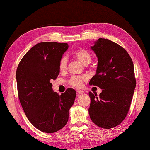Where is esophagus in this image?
<instances>
[{
    "mask_svg": "<svg viewBox=\"0 0 150 150\" xmlns=\"http://www.w3.org/2000/svg\"><path fill=\"white\" fill-rule=\"evenodd\" d=\"M84 93V91H82V90H77V93L78 95H80V94H83Z\"/></svg>",
    "mask_w": 150,
    "mask_h": 150,
    "instance_id": "1",
    "label": "esophagus"
}]
</instances>
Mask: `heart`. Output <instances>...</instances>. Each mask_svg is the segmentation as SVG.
Listing matches in <instances>:
<instances>
[{
  "instance_id": "1",
  "label": "heart",
  "mask_w": 150,
  "mask_h": 150,
  "mask_svg": "<svg viewBox=\"0 0 150 150\" xmlns=\"http://www.w3.org/2000/svg\"><path fill=\"white\" fill-rule=\"evenodd\" d=\"M73 55H74V57L79 62H81L84 65L88 64L89 63H90L91 60V56L90 55V53L84 50H78L75 51L74 53H73ZM67 63H68V60H67L66 57L65 56L62 57L59 62V69L60 71H64L66 69ZM86 80L87 77L85 75H74L72 76V77L70 78L69 83L73 87L81 88L82 86V84H83V82L86 81Z\"/></svg>"
}]
</instances>
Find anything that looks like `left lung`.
Masks as SVG:
<instances>
[{
    "label": "left lung",
    "mask_w": 150,
    "mask_h": 150,
    "mask_svg": "<svg viewBox=\"0 0 150 150\" xmlns=\"http://www.w3.org/2000/svg\"><path fill=\"white\" fill-rule=\"evenodd\" d=\"M98 60L90 85L102 89L97 96L91 91L89 114L92 122L110 129L125 119L134 93L136 81L131 57L122 47L106 39H98L91 46Z\"/></svg>",
    "instance_id": "1"
}]
</instances>
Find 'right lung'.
Instances as JSON below:
<instances>
[{"instance_id": "obj_1", "label": "right lung", "mask_w": 150, "mask_h": 150, "mask_svg": "<svg viewBox=\"0 0 150 150\" xmlns=\"http://www.w3.org/2000/svg\"><path fill=\"white\" fill-rule=\"evenodd\" d=\"M67 43L37 44L22 57L16 72L20 103L30 122L45 133H55L68 120L76 91L67 89L59 95L50 81L60 73L59 62L68 48Z\"/></svg>"}]
</instances>
